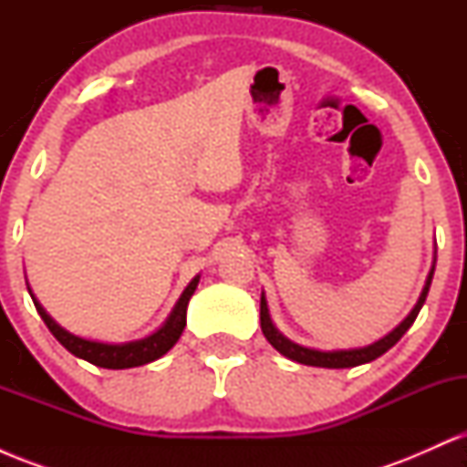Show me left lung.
<instances>
[{"label": "left lung", "instance_id": "8db88e82", "mask_svg": "<svg viewBox=\"0 0 467 467\" xmlns=\"http://www.w3.org/2000/svg\"><path fill=\"white\" fill-rule=\"evenodd\" d=\"M435 261H437V252H435V259H432L431 272H428V276H426V283H423L420 298H417L415 307L410 309V314L406 316V318L401 320V323L395 327L393 331H389L387 336L379 337V340H375L373 345L356 347V349H334V351H320V349H312V347L298 345V342L289 340L287 336H283L281 331L276 329V325L272 323L270 309H267V301H265V292H261V331H264L267 342H270V345L275 347L281 356H285V358H289V360H294L298 364H307V367L351 368V367H358V364L371 362V360H375V358L382 356V353H387L390 347H393L395 342H398L400 337L410 329V325L415 323L417 314H420L423 303H426L428 289H431L432 275H435Z\"/></svg>", "mask_w": 467, "mask_h": 467}]
</instances>
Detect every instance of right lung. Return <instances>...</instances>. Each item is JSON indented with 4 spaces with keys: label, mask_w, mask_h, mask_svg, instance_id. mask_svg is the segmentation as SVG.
<instances>
[{
    "label": "right lung",
    "mask_w": 467,
    "mask_h": 467,
    "mask_svg": "<svg viewBox=\"0 0 467 467\" xmlns=\"http://www.w3.org/2000/svg\"><path fill=\"white\" fill-rule=\"evenodd\" d=\"M28 283V281H26ZM197 283H200V275L186 285L182 296L175 303V307L171 309L169 318L164 320L160 329H155L153 334L140 337V340H130V342H100V340H89V337H80L77 334H69L66 327H61L46 312L44 305L36 301V296L28 287L32 303H35L36 312H39L47 329L52 331V336L61 342L69 353L80 358V360H88L96 364V367L103 368H131V367H142L158 358H162L175 342L180 340L182 331L186 327V307H189L191 296L195 294Z\"/></svg>",
    "instance_id": "1"
}]
</instances>
